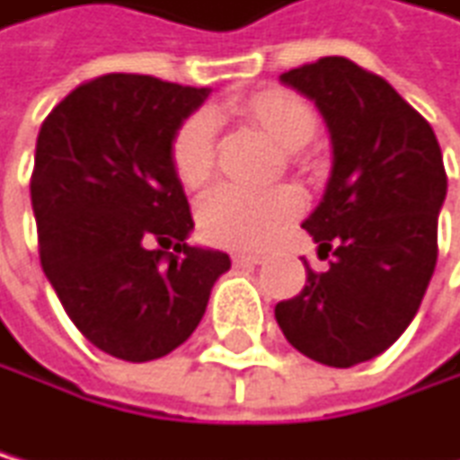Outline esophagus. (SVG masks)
<instances>
[{"mask_svg":"<svg viewBox=\"0 0 460 460\" xmlns=\"http://www.w3.org/2000/svg\"><path fill=\"white\" fill-rule=\"evenodd\" d=\"M264 256H259V252H235L233 261L239 264V267H252V264H261Z\"/></svg>","mask_w":460,"mask_h":460,"instance_id":"34e87169","label":"esophagus"}]
</instances>
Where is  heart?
Returning <instances> with one entry per match:
<instances>
[{"mask_svg":"<svg viewBox=\"0 0 460 460\" xmlns=\"http://www.w3.org/2000/svg\"><path fill=\"white\" fill-rule=\"evenodd\" d=\"M242 119L252 121L287 150L305 147L318 130V116L310 104L290 90H259L233 108ZM293 164L301 167V155L293 153ZM170 167L187 190H201L216 173V119L196 113L173 133ZM301 210V199L290 187L276 190H242L218 187L199 204V230L210 244L233 250H259L279 239Z\"/></svg>","mask_w":460,"mask_h":460,"instance_id":"b5f03b06","label":"heart"}]
</instances>
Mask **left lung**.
<instances>
[{
	"label": "left lung",
	"instance_id": "obj_1",
	"mask_svg": "<svg viewBox=\"0 0 460 460\" xmlns=\"http://www.w3.org/2000/svg\"><path fill=\"white\" fill-rule=\"evenodd\" d=\"M315 102L332 170L305 227L327 273L307 267L298 296L279 301L276 322L298 352L327 367L381 356L415 318L438 261L447 170L429 121L395 87L344 56L281 73Z\"/></svg>",
	"mask_w": 460,
	"mask_h": 460
}]
</instances>
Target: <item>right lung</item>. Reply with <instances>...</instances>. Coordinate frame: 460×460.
Returning a JSON list of instances; mask_svg holds the SVG:
<instances>
[{"label":"right lung","instance_id":"right-lung-1","mask_svg":"<svg viewBox=\"0 0 460 460\" xmlns=\"http://www.w3.org/2000/svg\"><path fill=\"white\" fill-rule=\"evenodd\" d=\"M208 96L108 73L70 90L39 130V259L70 322L113 358L142 364L184 344L230 270L227 252L187 244L193 216L170 167L173 133Z\"/></svg>","mask_w":460,"mask_h":460}]
</instances>
